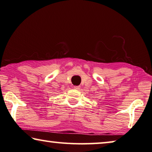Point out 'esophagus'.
<instances>
[{"label": "esophagus", "mask_w": 152, "mask_h": 152, "mask_svg": "<svg viewBox=\"0 0 152 152\" xmlns=\"http://www.w3.org/2000/svg\"><path fill=\"white\" fill-rule=\"evenodd\" d=\"M80 86H74V88L76 89V90H80Z\"/></svg>", "instance_id": "1"}]
</instances>
